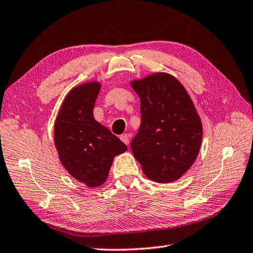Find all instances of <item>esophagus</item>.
Returning <instances> with one entry per match:
<instances>
[{"instance_id":"1","label":"esophagus","mask_w":253,"mask_h":253,"mask_svg":"<svg viewBox=\"0 0 253 253\" xmlns=\"http://www.w3.org/2000/svg\"><path fill=\"white\" fill-rule=\"evenodd\" d=\"M120 139L126 145H128V143H130V134H122V135H120Z\"/></svg>"}]
</instances>
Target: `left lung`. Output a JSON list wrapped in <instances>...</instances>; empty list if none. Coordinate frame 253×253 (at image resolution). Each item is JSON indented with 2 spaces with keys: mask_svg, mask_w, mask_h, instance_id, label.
<instances>
[{
  "mask_svg": "<svg viewBox=\"0 0 253 253\" xmlns=\"http://www.w3.org/2000/svg\"><path fill=\"white\" fill-rule=\"evenodd\" d=\"M132 87L141 99V126L131 149L145 175L158 183L176 181L199 153L203 126L186 89L175 78L156 74Z\"/></svg>",
  "mask_w": 253,
  "mask_h": 253,
  "instance_id": "obj_1",
  "label": "left lung"
}]
</instances>
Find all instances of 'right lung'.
Here are the masks:
<instances>
[{
	"mask_svg": "<svg viewBox=\"0 0 253 253\" xmlns=\"http://www.w3.org/2000/svg\"><path fill=\"white\" fill-rule=\"evenodd\" d=\"M99 89L97 82L72 88L61 105L54 127L61 164L88 187L102 185L114 157L127 149L125 143L94 119L93 108Z\"/></svg>",
	"mask_w": 253,
	"mask_h": 253,
	"instance_id": "right-lung-1",
	"label": "right lung"
}]
</instances>
